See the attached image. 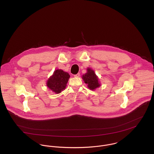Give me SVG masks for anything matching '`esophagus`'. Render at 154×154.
Listing matches in <instances>:
<instances>
[{
	"mask_svg": "<svg viewBox=\"0 0 154 154\" xmlns=\"http://www.w3.org/2000/svg\"><path fill=\"white\" fill-rule=\"evenodd\" d=\"M80 76V74L79 73H77V74H76V75H74V76L75 77H79Z\"/></svg>",
	"mask_w": 154,
	"mask_h": 154,
	"instance_id": "34e87169",
	"label": "esophagus"
}]
</instances>
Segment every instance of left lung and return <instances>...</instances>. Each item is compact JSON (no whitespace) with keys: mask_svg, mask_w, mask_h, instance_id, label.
Returning <instances> with one entry per match:
<instances>
[{"mask_svg":"<svg viewBox=\"0 0 154 154\" xmlns=\"http://www.w3.org/2000/svg\"><path fill=\"white\" fill-rule=\"evenodd\" d=\"M82 78L85 84H88V87L90 89L94 90L100 86L98 77L96 76L94 71L90 68L87 69V73L82 76Z\"/></svg>","mask_w":154,"mask_h":154,"instance_id":"left-lung-1","label":"left lung"}]
</instances>
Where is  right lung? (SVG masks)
Returning <instances> with one entry per match:
<instances>
[{"label": "right lung", "instance_id": "right-lung-1", "mask_svg": "<svg viewBox=\"0 0 154 154\" xmlns=\"http://www.w3.org/2000/svg\"><path fill=\"white\" fill-rule=\"evenodd\" d=\"M69 78L70 75L68 73L60 69L56 70L48 79L47 85L52 91L59 94L66 88Z\"/></svg>", "mask_w": 154, "mask_h": 154}]
</instances>
